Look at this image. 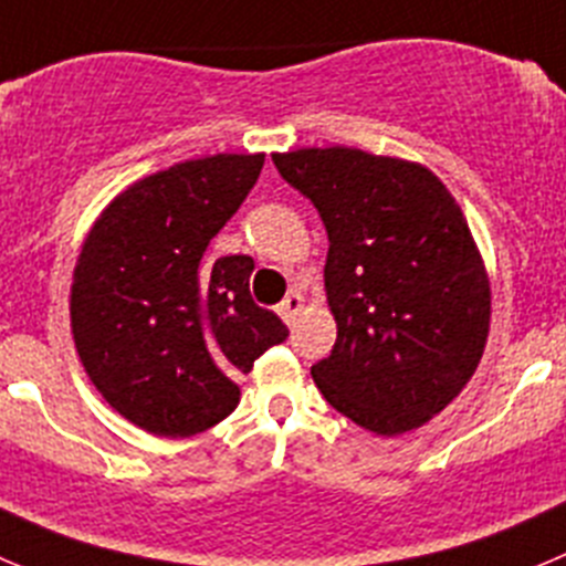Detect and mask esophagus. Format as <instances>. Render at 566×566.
<instances>
[{
  "label": "esophagus",
  "mask_w": 566,
  "mask_h": 566,
  "mask_svg": "<svg viewBox=\"0 0 566 566\" xmlns=\"http://www.w3.org/2000/svg\"><path fill=\"white\" fill-rule=\"evenodd\" d=\"M301 310H304V295H301V293H290L287 298L279 304V315H282L284 324H287V326L295 324V318L301 315Z\"/></svg>",
  "instance_id": "esophagus-1"
}]
</instances>
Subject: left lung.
I'll return each mask as SVG.
<instances>
[{
    "instance_id": "1",
    "label": "left lung",
    "mask_w": 566,
    "mask_h": 566,
    "mask_svg": "<svg viewBox=\"0 0 566 566\" xmlns=\"http://www.w3.org/2000/svg\"><path fill=\"white\" fill-rule=\"evenodd\" d=\"M273 164L329 234L337 340L315 385L377 436L427 424L467 388L489 337V273L461 206L421 164L357 147H301Z\"/></svg>"
}]
</instances>
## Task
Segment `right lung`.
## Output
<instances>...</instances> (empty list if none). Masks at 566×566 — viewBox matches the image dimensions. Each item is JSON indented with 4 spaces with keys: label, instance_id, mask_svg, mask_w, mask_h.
Instances as JSON below:
<instances>
[{
    "label": "right lung",
    "instance_id": "add662e5",
    "mask_svg": "<svg viewBox=\"0 0 566 566\" xmlns=\"http://www.w3.org/2000/svg\"><path fill=\"white\" fill-rule=\"evenodd\" d=\"M262 164L265 153H218L153 172L83 240L69 295L77 355L105 402L153 436L223 421L240 402L234 377L290 335L253 304L251 256H203Z\"/></svg>",
    "mask_w": 566,
    "mask_h": 566
}]
</instances>
